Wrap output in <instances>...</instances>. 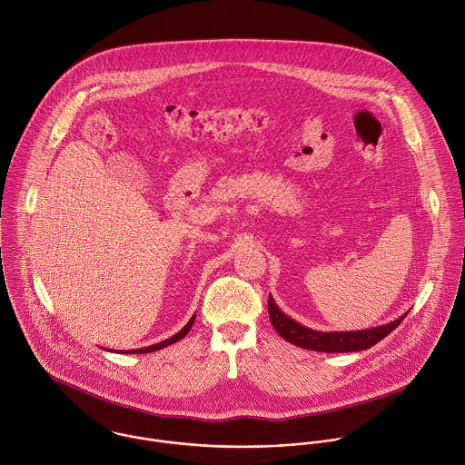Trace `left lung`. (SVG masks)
<instances>
[{"instance_id":"left-lung-1","label":"left lung","mask_w":465,"mask_h":465,"mask_svg":"<svg viewBox=\"0 0 465 465\" xmlns=\"http://www.w3.org/2000/svg\"><path fill=\"white\" fill-rule=\"evenodd\" d=\"M268 312L270 321L275 331L293 346L312 350V351H322V353H350V351H362L370 350L377 342H381L384 337H388L404 319L408 313L399 317L397 321L390 324H382L371 330H361V331H315L312 328H306L282 313L279 306L275 304V299L268 297Z\"/></svg>"}]
</instances>
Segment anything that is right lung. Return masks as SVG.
<instances>
[{
	"label": "right lung",
	"instance_id": "1",
	"mask_svg": "<svg viewBox=\"0 0 465 465\" xmlns=\"http://www.w3.org/2000/svg\"><path fill=\"white\" fill-rule=\"evenodd\" d=\"M193 321H195V315H192V319L186 322V326L181 330V331H177L175 335H172L170 339H164L163 342H159V344H152V346H146V348H139V350H126V351H123V353H150V351H157V350H163V348H166V346H170V344H173V342H177V341H181V339H184L186 335H188V331L192 330V326H193Z\"/></svg>",
	"mask_w": 465,
	"mask_h": 465
}]
</instances>
